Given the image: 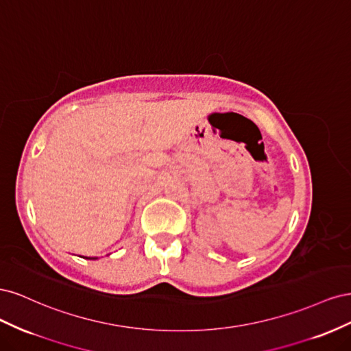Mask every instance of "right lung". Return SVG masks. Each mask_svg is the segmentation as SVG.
<instances>
[{
    "instance_id": "right-lung-1",
    "label": "right lung",
    "mask_w": 351,
    "mask_h": 351,
    "mask_svg": "<svg viewBox=\"0 0 351 351\" xmlns=\"http://www.w3.org/2000/svg\"><path fill=\"white\" fill-rule=\"evenodd\" d=\"M86 259H97V258H86Z\"/></svg>"
}]
</instances>
